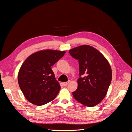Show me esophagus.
Returning a JSON list of instances; mask_svg holds the SVG:
<instances>
[{"label":"esophagus","mask_w":132,"mask_h":132,"mask_svg":"<svg viewBox=\"0 0 132 132\" xmlns=\"http://www.w3.org/2000/svg\"><path fill=\"white\" fill-rule=\"evenodd\" d=\"M69 83V81H67V82H63V84L64 86H67L68 84Z\"/></svg>","instance_id":"obj_1"}]
</instances>
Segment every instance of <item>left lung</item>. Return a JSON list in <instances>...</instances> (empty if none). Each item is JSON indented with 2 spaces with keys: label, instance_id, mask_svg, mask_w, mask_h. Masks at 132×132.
Instances as JSON below:
<instances>
[{
  "label": "left lung",
  "instance_id": "8db88e82",
  "mask_svg": "<svg viewBox=\"0 0 132 132\" xmlns=\"http://www.w3.org/2000/svg\"><path fill=\"white\" fill-rule=\"evenodd\" d=\"M70 54L79 63L80 78L74 98L87 107L100 103L107 94L112 80L109 61L100 52L89 45H81L69 50Z\"/></svg>",
  "mask_w": 132,
  "mask_h": 132
}]
</instances>
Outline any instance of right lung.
I'll use <instances>...</instances> for the list:
<instances>
[{
	"label": "right lung",
	"instance_id": "1",
	"mask_svg": "<svg viewBox=\"0 0 132 132\" xmlns=\"http://www.w3.org/2000/svg\"><path fill=\"white\" fill-rule=\"evenodd\" d=\"M65 53V51L43 50L25 59L19 69L18 79L27 100L42 106L56 97L61 86L51 68Z\"/></svg>",
	"mask_w": 132,
	"mask_h": 132
}]
</instances>
